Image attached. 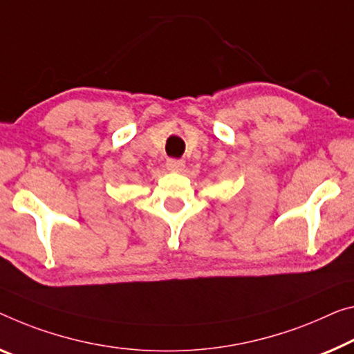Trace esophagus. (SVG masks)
<instances>
[{"instance_id": "obj_1", "label": "esophagus", "mask_w": 354, "mask_h": 354, "mask_svg": "<svg viewBox=\"0 0 354 354\" xmlns=\"http://www.w3.org/2000/svg\"><path fill=\"white\" fill-rule=\"evenodd\" d=\"M166 169L169 172H182L185 169V161L183 160H167Z\"/></svg>"}]
</instances>
